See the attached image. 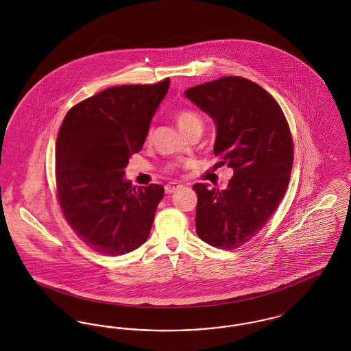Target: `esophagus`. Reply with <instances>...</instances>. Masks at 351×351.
Listing matches in <instances>:
<instances>
[{
	"instance_id": "34e87169",
	"label": "esophagus",
	"mask_w": 351,
	"mask_h": 351,
	"mask_svg": "<svg viewBox=\"0 0 351 351\" xmlns=\"http://www.w3.org/2000/svg\"><path fill=\"white\" fill-rule=\"evenodd\" d=\"M179 186H180V184L171 182V183H168L165 188H166V192H167V193H172V192H175Z\"/></svg>"
}]
</instances>
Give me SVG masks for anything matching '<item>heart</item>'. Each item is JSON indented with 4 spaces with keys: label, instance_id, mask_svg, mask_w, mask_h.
<instances>
[{
    "label": "heart",
    "instance_id": "1",
    "mask_svg": "<svg viewBox=\"0 0 351 351\" xmlns=\"http://www.w3.org/2000/svg\"><path fill=\"white\" fill-rule=\"evenodd\" d=\"M175 118H176V122H178V125H179V128L183 130L184 133L189 129V128H192L193 125H197V123H201V119L196 113H193V112H191V110H179L176 114H175ZM150 133H149V136H150Z\"/></svg>",
    "mask_w": 351,
    "mask_h": 351
}]
</instances>
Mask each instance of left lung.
Returning a JSON list of instances; mask_svg holds the SVG:
<instances>
[{
	"mask_svg": "<svg viewBox=\"0 0 351 351\" xmlns=\"http://www.w3.org/2000/svg\"><path fill=\"white\" fill-rule=\"evenodd\" d=\"M184 95L215 121V154L234 171L226 189L193 185L196 233L213 247L237 249L259 233L284 197L293 163L287 119L267 90L243 77H221Z\"/></svg>",
	"mask_w": 351,
	"mask_h": 351,
	"instance_id": "left-lung-1",
	"label": "left lung"
}]
</instances>
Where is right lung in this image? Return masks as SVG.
Instances as JSON below:
<instances>
[{
    "mask_svg": "<svg viewBox=\"0 0 351 351\" xmlns=\"http://www.w3.org/2000/svg\"><path fill=\"white\" fill-rule=\"evenodd\" d=\"M169 79L119 85L69 109L56 139V186L63 215L84 242L118 256L143 245L165 196L159 184L125 179L130 156L142 150Z\"/></svg>",
    "mask_w": 351,
    "mask_h": 351,
    "instance_id": "add662e5",
    "label": "right lung"
}]
</instances>
